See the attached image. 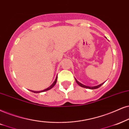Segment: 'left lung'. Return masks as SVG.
Here are the masks:
<instances>
[{
    "instance_id": "8db88e82",
    "label": "left lung",
    "mask_w": 129,
    "mask_h": 129,
    "mask_svg": "<svg viewBox=\"0 0 129 129\" xmlns=\"http://www.w3.org/2000/svg\"><path fill=\"white\" fill-rule=\"evenodd\" d=\"M75 80H76V81L77 83L79 84V85L80 86H81V87H82L87 88V89H98V88H99V87H101V86H102V84H103L104 83H101V84H99V85L95 86H85V85H84V84L80 83L79 81H78L76 79H75Z\"/></svg>"
}]
</instances>
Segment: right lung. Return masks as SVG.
Returning <instances> with one entry per match:
<instances>
[{"instance_id":"add662e5","label":"right lung","mask_w":129,"mask_h":129,"mask_svg":"<svg viewBox=\"0 0 129 129\" xmlns=\"http://www.w3.org/2000/svg\"><path fill=\"white\" fill-rule=\"evenodd\" d=\"M56 81H57V76H56V79H55V80L54 82H53V83L52 84V85H50L49 87L48 88H47V89H45V90H41V91H34V90H31V92H33V93H37L43 92H45V91L49 90H50V89H51L52 88L53 86L55 85V84H56Z\"/></svg>"}]
</instances>
